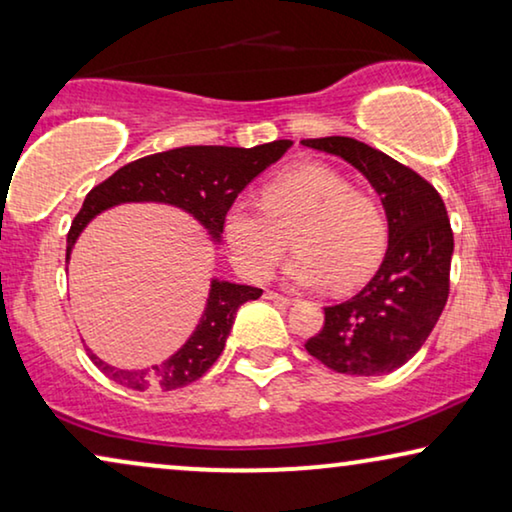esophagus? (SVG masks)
Returning a JSON list of instances; mask_svg holds the SVG:
<instances>
[{
	"instance_id": "obj_1",
	"label": "esophagus",
	"mask_w": 512,
	"mask_h": 512,
	"mask_svg": "<svg viewBox=\"0 0 512 512\" xmlns=\"http://www.w3.org/2000/svg\"><path fill=\"white\" fill-rule=\"evenodd\" d=\"M265 298L272 300V303H279V305H291L293 300L289 296H282V293H275V291H268L265 293Z\"/></svg>"
}]
</instances>
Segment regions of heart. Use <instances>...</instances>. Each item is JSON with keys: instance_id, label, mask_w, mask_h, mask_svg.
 I'll list each match as a JSON object with an SVG mask.
<instances>
[{"instance_id": "obj_1", "label": "heart", "mask_w": 512, "mask_h": 512, "mask_svg": "<svg viewBox=\"0 0 512 512\" xmlns=\"http://www.w3.org/2000/svg\"><path fill=\"white\" fill-rule=\"evenodd\" d=\"M291 235L298 251L286 265L296 284L349 291L373 275L387 244V219L375 195L352 188L321 163L291 167L263 186L261 205L240 200L226 212L223 237L235 268L265 282Z\"/></svg>"}]
</instances>
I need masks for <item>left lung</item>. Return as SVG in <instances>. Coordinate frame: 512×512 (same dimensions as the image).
<instances>
[{
    "instance_id": "obj_1",
    "label": "left lung",
    "mask_w": 512,
    "mask_h": 512,
    "mask_svg": "<svg viewBox=\"0 0 512 512\" xmlns=\"http://www.w3.org/2000/svg\"><path fill=\"white\" fill-rule=\"evenodd\" d=\"M303 146L354 165L380 193L389 223L380 270L354 298L324 307V328L305 349L335 373H391L422 349L447 303L454 237L445 202L417 172L359 139H303Z\"/></svg>"
}]
</instances>
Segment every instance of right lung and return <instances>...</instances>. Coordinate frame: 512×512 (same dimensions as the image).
<instances>
[{"label":"right lung","mask_w":512,"mask_h":512,"mask_svg":"<svg viewBox=\"0 0 512 512\" xmlns=\"http://www.w3.org/2000/svg\"><path fill=\"white\" fill-rule=\"evenodd\" d=\"M291 144V139H277V142L254 146V149L181 146V149L153 153V156L123 165L107 181L95 186L83 200L81 212L74 216L72 228L67 233V263L83 228L104 209L123 205V202H165V205L184 209L195 221H200V226L209 230L214 242H219L223 219L237 195L265 167L277 163ZM261 293L263 291L256 286L212 279L207 307L193 335L160 366L123 370L104 363L90 349L88 356L109 380L128 389H181L200 380L214 366V361L226 347L235 312L247 300L261 298Z\"/></svg>","instance_id":"add662e5"}]
</instances>
